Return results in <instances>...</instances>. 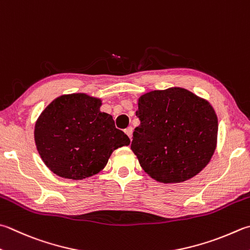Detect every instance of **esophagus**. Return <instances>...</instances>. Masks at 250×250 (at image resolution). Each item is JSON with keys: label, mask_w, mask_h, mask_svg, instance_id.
Here are the masks:
<instances>
[{"label": "esophagus", "mask_w": 250, "mask_h": 250, "mask_svg": "<svg viewBox=\"0 0 250 250\" xmlns=\"http://www.w3.org/2000/svg\"><path fill=\"white\" fill-rule=\"evenodd\" d=\"M125 134L128 136L129 139L131 140V137H133V127H127L125 129Z\"/></svg>", "instance_id": "34e87169"}]
</instances>
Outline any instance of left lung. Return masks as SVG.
Masks as SVG:
<instances>
[{"label":"left lung","instance_id":"left-lung-1","mask_svg":"<svg viewBox=\"0 0 250 250\" xmlns=\"http://www.w3.org/2000/svg\"><path fill=\"white\" fill-rule=\"evenodd\" d=\"M136 116L140 125L130 149L140 167L160 183H182L210 162L216 148L218 117L210 103L173 87L145 93Z\"/></svg>","mask_w":250,"mask_h":250}]
</instances>
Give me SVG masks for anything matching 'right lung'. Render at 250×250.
Instances as JSON below:
<instances>
[{"label": "right lung", "instance_id": "obj_1", "mask_svg": "<svg viewBox=\"0 0 250 250\" xmlns=\"http://www.w3.org/2000/svg\"><path fill=\"white\" fill-rule=\"evenodd\" d=\"M101 99L86 93L54 99L38 117L35 143L42 161L56 175L83 180L106 166L115 149L130 140L112 115L101 112Z\"/></svg>", "mask_w": 250, "mask_h": 250}]
</instances>
